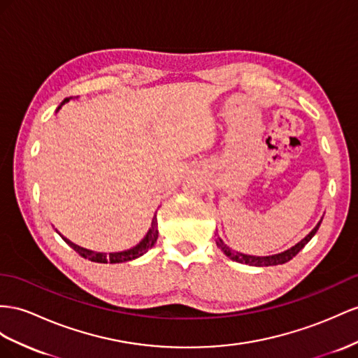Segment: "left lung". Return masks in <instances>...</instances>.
I'll list each match as a JSON object with an SVG mask.
<instances>
[{
    "mask_svg": "<svg viewBox=\"0 0 358 358\" xmlns=\"http://www.w3.org/2000/svg\"><path fill=\"white\" fill-rule=\"evenodd\" d=\"M320 222L319 221L317 225L311 230L304 239H302L301 242H298L295 246H292V248L282 251L280 254H273V255H266V257H257V255H250V254H243V252H237V251H233L230 246L225 245V242L221 239V237H217L216 241V245L217 248L221 250L227 257H230L233 262H237V263H242V264H250V266H257V268H264V266H277V264H284L287 263L289 260H292L295 255L304 248V246L311 241V237H313L316 234V231L319 230L320 227Z\"/></svg>",
    "mask_w": 358,
    "mask_h": 358,
    "instance_id": "left-lung-1",
    "label": "left lung"
}]
</instances>
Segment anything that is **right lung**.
<instances>
[{"label": "right lung", "instance_id": "add662e5", "mask_svg": "<svg viewBox=\"0 0 358 358\" xmlns=\"http://www.w3.org/2000/svg\"><path fill=\"white\" fill-rule=\"evenodd\" d=\"M69 99H72V96L69 98H65L63 99V103L60 104V107L68 103ZM59 107V108H60ZM57 108V110H59ZM65 239V237H63ZM159 239V230H157V217H152V222H151V227L148 233L145 234L143 239L137 243L136 246H133V248L127 250V251H121V252H110V254H104V252H95V251H90V250H86V248H81V246L72 243L71 241L65 239V242L71 246L72 250H74L76 252H78L81 257H85L90 262H95V263H124V262H130V260H134V259H139L142 257V255L145 252H148L150 248H152L154 243L157 242Z\"/></svg>", "mask_w": 358, "mask_h": 358}]
</instances>
